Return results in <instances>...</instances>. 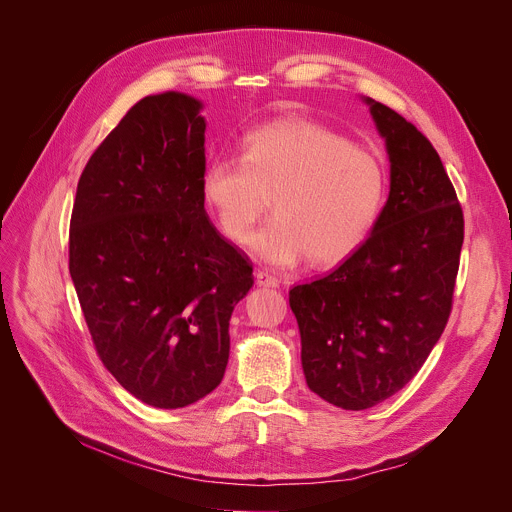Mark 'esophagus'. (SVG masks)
I'll return each mask as SVG.
<instances>
[{"instance_id":"esophagus-1","label":"esophagus","mask_w":512,"mask_h":512,"mask_svg":"<svg viewBox=\"0 0 512 512\" xmlns=\"http://www.w3.org/2000/svg\"><path fill=\"white\" fill-rule=\"evenodd\" d=\"M255 282H257L259 286H263V288H278V286H280V280H278L276 276L267 274V271H263V269H259L257 274H255Z\"/></svg>"}]
</instances>
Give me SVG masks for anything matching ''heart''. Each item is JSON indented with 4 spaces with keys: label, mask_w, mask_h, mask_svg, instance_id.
Wrapping results in <instances>:
<instances>
[{
    "label": "heart",
    "mask_w": 512,
    "mask_h": 512,
    "mask_svg": "<svg viewBox=\"0 0 512 512\" xmlns=\"http://www.w3.org/2000/svg\"><path fill=\"white\" fill-rule=\"evenodd\" d=\"M385 162L348 138L311 121H278L251 131L238 156L208 162L201 197L232 243L253 236V253L271 265L311 257L333 265L356 253L385 208Z\"/></svg>",
    "instance_id": "1"
}]
</instances>
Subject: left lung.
<instances>
[{
    "instance_id": "obj_1",
    "label": "left lung",
    "mask_w": 512,
    "mask_h": 512,
    "mask_svg": "<svg viewBox=\"0 0 512 512\" xmlns=\"http://www.w3.org/2000/svg\"><path fill=\"white\" fill-rule=\"evenodd\" d=\"M387 142L391 191L366 243L327 276L290 288L306 385L342 410H368L410 383L447 327L463 210L416 125L366 98Z\"/></svg>"
}]
</instances>
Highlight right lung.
<instances>
[{"label":"right lung","instance_id":"add662e5","mask_svg":"<svg viewBox=\"0 0 512 512\" xmlns=\"http://www.w3.org/2000/svg\"><path fill=\"white\" fill-rule=\"evenodd\" d=\"M179 92L146 96L92 152L70 220V274L94 350L140 401L177 410L212 393L253 265L201 197L206 121Z\"/></svg>","mask_w":512,"mask_h":512}]
</instances>
